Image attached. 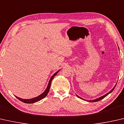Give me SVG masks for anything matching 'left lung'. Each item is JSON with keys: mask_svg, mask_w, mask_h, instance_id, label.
<instances>
[{"mask_svg": "<svg viewBox=\"0 0 124 124\" xmlns=\"http://www.w3.org/2000/svg\"><path fill=\"white\" fill-rule=\"evenodd\" d=\"M116 85H115V87H114V88L112 89V90H111L110 92H109L108 93H107L106 94H105V95H104V96H102V97H99V98H97V99H94V100H91V101H88V102H97V101H101V99H103L104 98H105V97H106L107 96H108V95L109 94V93H111L113 92V91L114 90V88H115V86H116ZM78 96V98H81V99H82V98H81V97H80L79 96Z\"/></svg>", "mask_w": 124, "mask_h": 124, "instance_id": "8db88e82", "label": "left lung"}]
</instances>
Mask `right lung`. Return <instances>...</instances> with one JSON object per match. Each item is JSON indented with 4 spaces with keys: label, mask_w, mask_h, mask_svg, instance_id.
I'll use <instances>...</instances> for the list:
<instances>
[{
    "label": "right lung",
    "mask_w": 124,
    "mask_h": 124,
    "mask_svg": "<svg viewBox=\"0 0 124 124\" xmlns=\"http://www.w3.org/2000/svg\"><path fill=\"white\" fill-rule=\"evenodd\" d=\"M60 70L58 71L57 72H56L55 74L53 75L51 78H50L49 81V84L48 85V86L46 87V90H45V91L43 93H42L41 94L39 95V96H38L37 97H35V98H32V99H21L20 98H19V97L15 96L16 98H17L18 99H19L20 101H21V102H23V103H35V102H37L38 101H39L40 100H41V99H43L44 98H45V97L47 96L48 93L49 92V89H50V85H51V82H52V80L53 79V78H54V76L56 75V74H57V73Z\"/></svg>",
    "instance_id": "add662e5"
}]
</instances>
